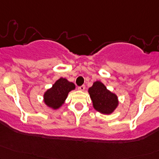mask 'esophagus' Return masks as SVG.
I'll use <instances>...</instances> for the list:
<instances>
[{
	"mask_svg": "<svg viewBox=\"0 0 159 159\" xmlns=\"http://www.w3.org/2000/svg\"><path fill=\"white\" fill-rule=\"evenodd\" d=\"M84 89H85V85H81V86L78 87V90H81V91L84 90Z\"/></svg>",
	"mask_w": 159,
	"mask_h": 159,
	"instance_id": "34e87169",
	"label": "esophagus"
}]
</instances>
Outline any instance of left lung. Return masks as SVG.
Listing matches in <instances>:
<instances>
[{"label": "left lung", "instance_id": "obj_1", "mask_svg": "<svg viewBox=\"0 0 159 159\" xmlns=\"http://www.w3.org/2000/svg\"><path fill=\"white\" fill-rule=\"evenodd\" d=\"M88 93L94 109L102 114H111L118 105L116 94L109 91L101 81H95L88 89Z\"/></svg>", "mask_w": 159, "mask_h": 159}]
</instances>
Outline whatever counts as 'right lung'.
I'll return each instance as SVG.
<instances>
[{
  "label": "right lung",
  "mask_w": 159,
  "mask_h": 159,
  "mask_svg": "<svg viewBox=\"0 0 159 159\" xmlns=\"http://www.w3.org/2000/svg\"><path fill=\"white\" fill-rule=\"evenodd\" d=\"M75 85L63 78L57 80L51 88L43 94V101L48 107L57 109L65 102L66 99L71 90H75Z\"/></svg>",
  "instance_id": "obj_1"
}]
</instances>
